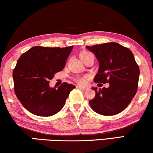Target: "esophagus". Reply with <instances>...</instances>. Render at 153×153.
I'll use <instances>...</instances> for the list:
<instances>
[{"label":"esophagus","mask_w":153,"mask_h":153,"mask_svg":"<svg viewBox=\"0 0 153 153\" xmlns=\"http://www.w3.org/2000/svg\"><path fill=\"white\" fill-rule=\"evenodd\" d=\"M77 88H78V89H81V90H83V91H86V90H87V87H82V86H77Z\"/></svg>","instance_id":"obj_1"}]
</instances>
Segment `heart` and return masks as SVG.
Returning a JSON list of instances; mask_svg holds the SVG:
<instances>
[{
	"mask_svg": "<svg viewBox=\"0 0 153 153\" xmlns=\"http://www.w3.org/2000/svg\"><path fill=\"white\" fill-rule=\"evenodd\" d=\"M91 53L88 52V51H82L79 55H80V57L82 59V57H86V56L91 55ZM87 79H88V76H77L74 78V80L76 81L77 84H79V85H85V84L87 83Z\"/></svg>",
	"mask_w": 153,
	"mask_h": 153,
	"instance_id": "obj_1",
	"label": "heart"
}]
</instances>
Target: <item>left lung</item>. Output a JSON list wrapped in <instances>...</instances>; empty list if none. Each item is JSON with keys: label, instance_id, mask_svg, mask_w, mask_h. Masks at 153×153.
<instances>
[{"label": "left lung", "instance_id": "left-lung-1", "mask_svg": "<svg viewBox=\"0 0 153 153\" xmlns=\"http://www.w3.org/2000/svg\"><path fill=\"white\" fill-rule=\"evenodd\" d=\"M87 48L95 54L100 64L94 81L109 83L108 88L97 89L89 101L91 109L104 116H112L123 111L137 91L139 68L130 49L115 42L96 44Z\"/></svg>", "mask_w": 153, "mask_h": 153}]
</instances>
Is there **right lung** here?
I'll return each instance as SVG.
<instances>
[{
	"label": "right lung",
	"instance_id": "obj_1",
	"mask_svg": "<svg viewBox=\"0 0 153 153\" xmlns=\"http://www.w3.org/2000/svg\"><path fill=\"white\" fill-rule=\"evenodd\" d=\"M73 46H34L23 53L13 70L17 98L30 112L51 117L63 108L74 85L64 82L57 89L49 87L54 75L63 70Z\"/></svg>",
	"mask_w": 153,
	"mask_h": 153
}]
</instances>
